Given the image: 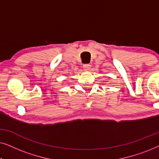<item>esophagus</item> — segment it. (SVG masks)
<instances>
[{"label": "esophagus", "mask_w": 159, "mask_h": 159, "mask_svg": "<svg viewBox=\"0 0 159 159\" xmlns=\"http://www.w3.org/2000/svg\"><path fill=\"white\" fill-rule=\"evenodd\" d=\"M90 66H91V65L89 64H84V65H83V69H84V70H85V71L90 70Z\"/></svg>", "instance_id": "1"}]
</instances>
